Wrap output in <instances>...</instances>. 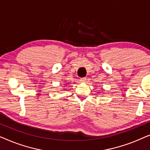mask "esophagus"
I'll return each instance as SVG.
<instances>
[{"label": "esophagus", "mask_w": 150, "mask_h": 150, "mask_svg": "<svg viewBox=\"0 0 150 150\" xmlns=\"http://www.w3.org/2000/svg\"><path fill=\"white\" fill-rule=\"evenodd\" d=\"M86 81H87V79L86 78H81V82H82V83H85Z\"/></svg>", "instance_id": "34e87169"}]
</instances>
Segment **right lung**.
I'll return each instance as SVG.
<instances>
[{
    "label": "right lung",
    "mask_w": 150,
    "mask_h": 150,
    "mask_svg": "<svg viewBox=\"0 0 150 150\" xmlns=\"http://www.w3.org/2000/svg\"><path fill=\"white\" fill-rule=\"evenodd\" d=\"M65 85H65H65H65Z\"/></svg>",
    "instance_id": "add662e5"
}]
</instances>
